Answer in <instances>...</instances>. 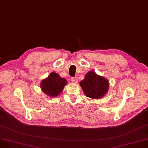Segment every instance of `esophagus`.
<instances>
[{
    "label": "esophagus",
    "instance_id": "esophagus-1",
    "mask_svg": "<svg viewBox=\"0 0 148 148\" xmlns=\"http://www.w3.org/2000/svg\"><path fill=\"white\" fill-rule=\"evenodd\" d=\"M71 80L72 81V82L73 83H77V77H71Z\"/></svg>",
    "mask_w": 148,
    "mask_h": 148
}]
</instances>
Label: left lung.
<instances>
[{"label":"left lung","mask_w":148,"mask_h":148,"mask_svg":"<svg viewBox=\"0 0 148 148\" xmlns=\"http://www.w3.org/2000/svg\"><path fill=\"white\" fill-rule=\"evenodd\" d=\"M108 80L90 71L80 82V85L87 97L93 99H100L105 95L109 88Z\"/></svg>","instance_id":"8db88e82"}]
</instances>
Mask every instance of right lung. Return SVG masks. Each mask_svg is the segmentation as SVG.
<instances>
[{"instance_id": "obj_1", "label": "right lung", "mask_w": 148, "mask_h": 148, "mask_svg": "<svg viewBox=\"0 0 148 148\" xmlns=\"http://www.w3.org/2000/svg\"><path fill=\"white\" fill-rule=\"evenodd\" d=\"M67 81L61 78L56 73H51L48 77L43 80L40 83L41 89L46 95L50 97H56L62 92Z\"/></svg>"}]
</instances>
